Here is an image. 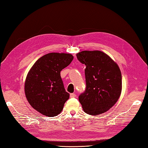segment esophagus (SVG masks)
<instances>
[{
  "label": "esophagus",
  "mask_w": 148,
  "mask_h": 148,
  "mask_svg": "<svg viewBox=\"0 0 148 148\" xmlns=\"http://www.w3.org/2000/svg\"><path fill=\"white\" fill-rule=\"evenodd\" d=\"M70 97L71 98H75V97H76V95L75 93H71Z\"/></svg>",
  "instance_id": "obj_1"
}]
</instances>
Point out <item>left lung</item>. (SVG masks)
Returning <instances> with one entry per match:
<instances>
[{
  "label": "left lung",
  "instance_id": "1",
  "mask_svg": "<svg viewBox=\"0 0 148 148\" xmlns=\"http://www.w3.org/2000/svg\"><path fill=\"white\" fill-rule=\"evenodd\" d=\"M76 56L86 65V90L79 96L84 111L90 115L107 112L121 95L122 77L119 66L108 55L99 50L83 51Z\"/></svg>",
  "mask_w": 148,
  "mask_h": 148
}]
</instances>
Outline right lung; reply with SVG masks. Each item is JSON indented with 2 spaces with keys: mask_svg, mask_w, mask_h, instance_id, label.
<instances>
[{
  "mask_svg": "<svg viewBox=\"0 0 148 148\" xmlns=\"http://www.w3.org/2000/svg\"><path fill=\"white\" fill-rule=\"evenodd\" d=\"M69 53H50L41 56L27 74L25 93L30 105L42 114L52 117L62 111L69 98L60 76V71L71 64Z\"/></svg>",
  "mask_w": 148,
  "mask_h": 148,
  "instance_id": "1",
  "label": "right lung"
}]
</instances>
